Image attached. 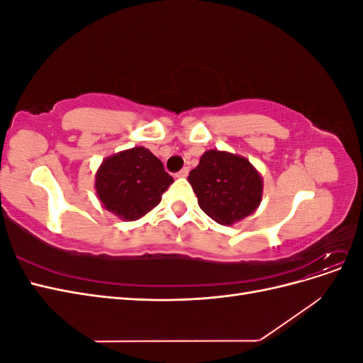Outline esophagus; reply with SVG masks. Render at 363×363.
Wrapping results in <instances>:
<instances>
[{
    "label": "esophagus",
    "instance_id": "34e87169",
    "mask_svg": "<svg viewBox=\"0 0 363 363\" xmlns=\"http://www.w3.org/2000/svg\"><path fill=\"white\" fill-rule=\"evenodd\" d=\"M188 174H189V168L184 167V168H182V169L177 172V177L184 179V177H188Z\"/></svg>",
    "mask_w": 363,
    "mask_h": 363
}]
</instances>
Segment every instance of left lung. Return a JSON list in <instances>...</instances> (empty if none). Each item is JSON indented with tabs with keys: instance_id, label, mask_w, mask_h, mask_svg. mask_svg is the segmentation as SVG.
I'll list each match as a JSON object with an SVG mask.
<instances>
[{
	"instance_id": "1",
	"label": "left lung",
	"mask_w": 363,
	"mask_h": 363,
	"mask_svg": "<svg viewBox=\"0 0 363 363\" xmlns=\"http://www.w3.org/2000/svg\"><path fill=\"white\" fill-rule=\"evenodd\" d=\"M188 180L201 211L221 225H233L262 201V175L250 160L232 152L206 151Z\"/></svg>"
}]
</instances>
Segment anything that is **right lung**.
Here are the masks:
<instances>
[{"label": "right lung", "instance_id": "1", "mask_svg": "<svg viewBox=\"0 0 363 363\" xmlns=\"http://www.w3.org/2000/svg\"><path fill=\"white\" fill-rule=\"evenodd\" d=\"M172 182L162 162L144 147L106 157L95 174L103 207L124 221H136L155 208Z\"/></svg>", "mask_w": 363, "mask_h": 363}]
</instances>
